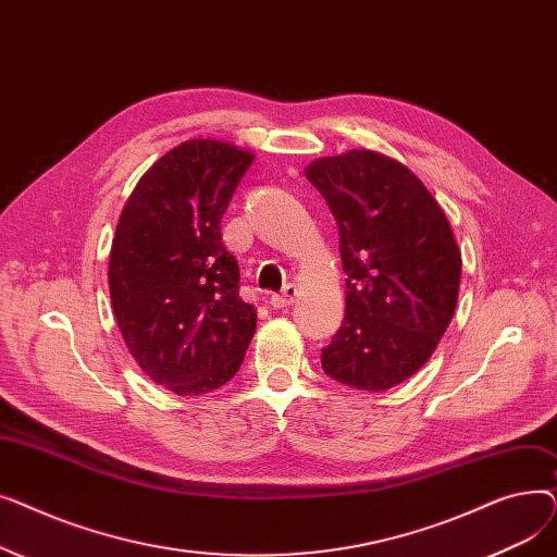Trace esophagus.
Returning a JSON list of instances; mask_svg holds the SVG:
<instances>
[{
  "label": "esophagus",
  "instance_id": "34e87169",
  "mask_svg": "<svg viewBox=\"0 0 557 557\" xmlns=\"http://www.w3.org/2000/svg\"><path fill=\"white\" fill-rule=\"evenodd\" d=\"M298 298V288L294 286V284H286L282 290H280V294H273L271 296V305L273 307H288L290 302H294Z\"/></svg>",
  "mask_w": 557,
  "mask_h": 557
}]
</instances>
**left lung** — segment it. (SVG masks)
<instances>
[{"instance_id":"8db88e82","label":"left lung","mask_w":557,"mask_h":557,"mask_svg":"<svg viewBox=\"0 0 557 557\" xmlns=\"http://www.w3.org/2000/svg\"><path fill=\"white\" fill-rule=\"evenodd\" d=\"M338 225L345 318L323 347L325 374L388 391L416 374L451 323L460 252L426 187L393 158L357 149L307 169Z\"/></svg>"}]
</instances>
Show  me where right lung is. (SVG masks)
<instances>
[{"label":"right lung","mask_w":557,"mask_h":557,"mask_svg":"<svg viewBox=\"0 0 557 557\" xmlns=\"http://www.w3.org/2000/svg\"><path fill=\"white\" fill-rule=\"evenodd\" d=\"M252 156L189 139L133 189L110 250V300L139 368L175 395H202L237 374L257 327L239 296V263L221 219Z\"/></svg>","instance_id":"add662e5"}]
</instances>
